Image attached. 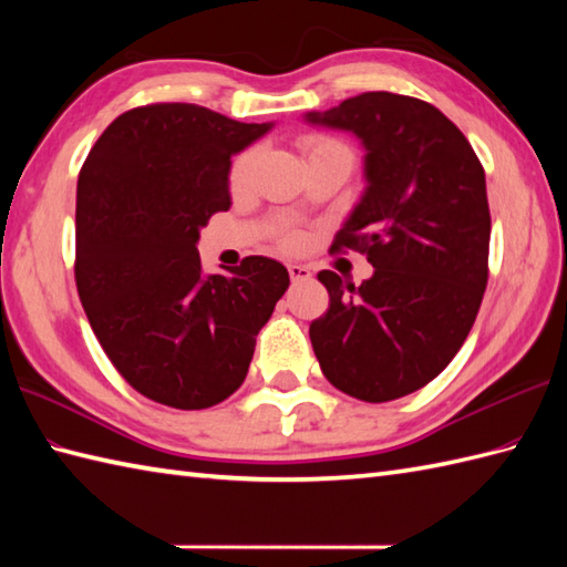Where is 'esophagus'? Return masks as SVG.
Returning a JSON list of instances; mask_svg holds the SVG:
<instances>
[{
	"label": "esophagus",
	"instance_id": "34e87169",
	"mask_svg": "<svg viewBox=\"0 0 567 567\" xmlns=\"http://www.w3.org/2000/svg\"><path fill=\"white\" fill-rule=\"evenodd\" d=\"M287 270H290L292 282H305L311 277V270L307 268V265H299V262H290L287 265Z\"/></svg>",
	"mask_w": 567,
	"mask_h": 567
}]
</instances>
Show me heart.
<instances>
[{
	"label": "heart",
	"mask_w": 567,
	"mask_h": 567,
	"mask_svg": "<svg viewBox=\"0 0 567 567\" xmlns=\"http://www.w3.org/2000/svg\"><path fill=\"white\" fill-rule=\"evenodd\" d=\"M302 148L309 155V153H319V151H329V148H343V146H341V143L327 138V136H307L302 141ZM256 163H258V151L256 148L240 153L238 158L234 161L231 175H228V183H231L234 192H244L250 185V177H252V171H256ZM299 240H302V238H299V234H285L280 238V244L285 248H297Z\"/></svg>",
	"instance_id": "b5f03b06"
}]
</instances>
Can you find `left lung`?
<instances>
[{"label":"left lung","mask_w":567,"mask_h":567,"mask_svg":"<svg viewBox=\"0 0 567 567\" xmlns=\"http://www.w3.org/2000/svg\"><path fill=\"white\" fill-rule=\"evenodd\" d=\"M305 118L363 143L368 187L331 250H360L375 268L358 287L319 272L329 309L311 321V346L333 388L400 400L451 363L483 305L485 171L449 116L404 94L363 92Z\"/></svg>","instance_id":"obj_1"}]
</instances>
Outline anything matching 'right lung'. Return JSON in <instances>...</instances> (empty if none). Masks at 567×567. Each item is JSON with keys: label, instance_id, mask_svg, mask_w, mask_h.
I'll return each mask as SVG.
<instances>
[{"label": "right lung", "instance_id": "1", "mask_svg": "<svg viewBox=\"0 0 567 567\" xmlns=\"http://www.w3.org/2000/svg\"><path fill=\"white\" fill-rule=\"evenodd\" d=\"M272 124L197 104L124 112L78 177L75 282L122 378L173 409H207L246 380L256 336L290 287L282 262L248 256L204 275L202 226L231 207V155Z\"/></svg>", "mask_w": 567, "mask_h": 567}]
</instances>
